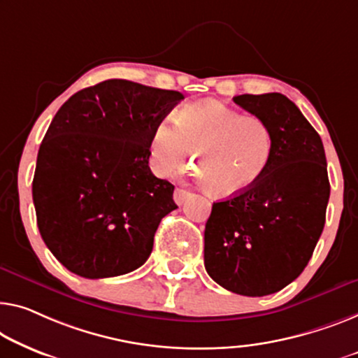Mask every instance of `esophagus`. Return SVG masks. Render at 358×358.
I'll use <instances>...</instances> for the list:
<instances>
[{"label": "esophagus", "mask_w": 358, "mask_h": 358, "mask_svg": "<svg viewBox=\"0 0 358 358\" xmlns=\"http://www.w3.org/2000/svg\"><path fill=\"white\" fill-rule=\"evenodd\" d=\"M189 196H191L189 191H186L183 188H177V189H175V193H173V199H175V202H177L178 206H181L186 199H188Z\"/></svg>", "instance_id": "1"}]
</instances>
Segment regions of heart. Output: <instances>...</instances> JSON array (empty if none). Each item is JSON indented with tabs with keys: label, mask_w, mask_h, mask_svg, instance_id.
I'll return each mask as SVG.
<instances>
[{
	"label": "heart",
	"mask_w": 358,
	"mask_h": 358,
	"mask_svg": "<svg viewBox=\"0 0 358 358\" xmlns=\"http://www.w3.org/2000/svg\"><path fill=\"white\" fill-rule=\"evenodd\" d=\"M273 146L271 128L260 117L243 115L218 101H201L154 125L149 157L159 177H170L189 165L196 152L201 183L213 194L234 197L262 180Z\"/></svg>",
	"instance_id": "heart-1"
}]
</instances>
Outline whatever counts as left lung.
<instances>
[{"mask_svg":"<svg viewBox=\"0 0 358 358\" xmlns=\"http://www.w3.org/2000/svg\"><path fill=\"white\" fill-rule=\"evenodd\" d=\"M233 101L268 124L273 156L252 189L213 202L204 265L225 289L260 297L294 281L312 257L329 199L327 156L315 128L285 94H241Z\"/></svg>","mask_w":358,"mask_h":358,"instance_id":"1","label":"left lung"}]
</instances>
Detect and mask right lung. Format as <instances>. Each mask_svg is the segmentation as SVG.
Returning a JSON list of instances; mask_svg holds the SVG:
<instances>
[{
	"label": "right lung",
	"instance_id": "1",
	"mask_svg": "<svg viewBox=\"0 0 358 358\" xmlns=\"http://www.w3.org/2000/svg\"><path fill=\"white\" fill-rule=\"evenodd\" d=\"M183 99L112 78L61 106L43 138L31 194L43 241L83 278L130 273L151 255L175 186L149 169L157 122Z\"/></svg>",
	"mask_w": 358,
	"mask_h": 358
}]
</instances>
